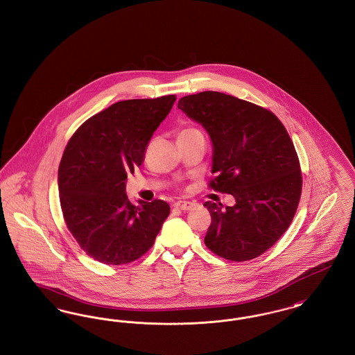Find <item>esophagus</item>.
Listing matches in <instances>:
<instances>
[{"label": "esophagus", "instance_id": "34e87169", "mask_svg": "<svg viewBox=\"0 0 355 355\" xmlns=\"http://www.w3.org/2000/svg\"><path fill=\"white\" fill-rule=\"evenodd\" d=\"M196 206V203L189 202V201H177L174 203V207L182 210V211H187V210H191L193 207Z\"/></svg>", "mask_w": 355, "mask_h": 355}]
</instances>
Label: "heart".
<instances>
[{
  "instance_id": "obj_1",
  "label": "heart",
  "mask_w": 355,
  "mask_h": 355,
  "mask_svg": "<svg viewBox=\"0 0 355 355\" xmlns=\"http://www.w3.org/2000/svg\"><path fill=\"white\" fill-rule=\"evenodd\" d=\"M185 130H196V129H184L182 132H185Z\"/></svg>"
}]
</instances>
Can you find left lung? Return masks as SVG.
I'll return each mask as SVG.
<instances>
[{
  "label": "left lung",
  "instance_id": "8db88e82",
  "mask_svg": "<svg viewBox=\"0 0 355 355\" xmlns=\"http://www.w3.org/2000/svg\"><path fill=\"white\" fill-rule=\"evenodd\" d=\"M178 109L207 132L213 144L209 186L236 205L203 203L211 216L205 245L229 261L265 253L290 226L302 190L298 155L271 112L220 92L182 97Z\"/></svg>",
  "mask_w": 355,
  "mask_h": 355
}]
</instances>
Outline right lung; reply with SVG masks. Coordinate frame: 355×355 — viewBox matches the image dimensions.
Here are the masks:
<instances>
[{
    "instance_id": "right-lung-1",
    "label": "right lung",
    "mask_w": 355,
    "mask_h": 355,
    "mask_svg": "<svg viewBox=\"0 0 355 355\" xmlns=\"http://www.w3.org/2000/svg\"><path fill=\"white\" fill-rule=\"evenodd\" d=\"M175 96L113 103L70 138L58 168V190L69 232L85 253L106 265L133 262L146 253L168 218L162 200L132 205L128 174L169 114Z\"/></svg>"
}]
</instances>
